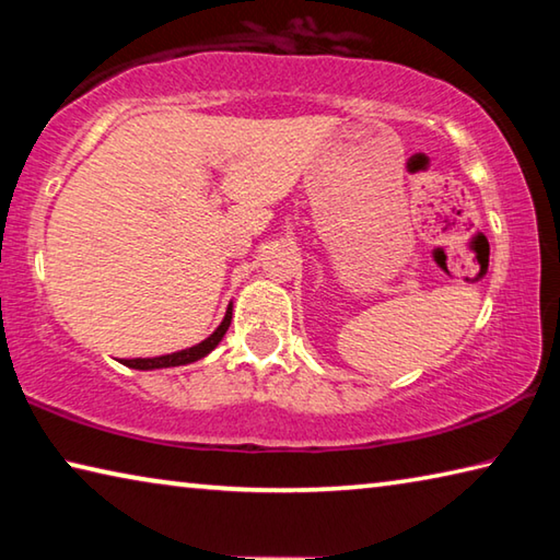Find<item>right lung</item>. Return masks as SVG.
I'll return each instance as SVG.
<instances>
[{
  "label": "right lung",
  "instance_id": "right-lung-1",
  "mask_svg": "<svg viewBox=\"0 0 560 560\" xmlns=\"http://www.w3.org/2000/svg\"><path fill=\"white\" fill-rule=\"evenodd\" d=\"M230 320H232V306L226 308V314H224V320L220 324V328H217L210 338H205L202 343L179 350V353H170V355H160V358H136V360H126V363H122V365L136 368V371H153V368H175V365L195 363V360L205 358L217 343H220L222 336L226 334V328H230Z\"/></svg>",
  "mask_w": 560,
  "mask_h": 560
}]
</instances>
